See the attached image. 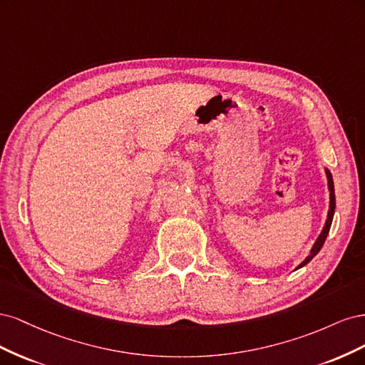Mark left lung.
<instances>
[{"label": "left lung", "instance_id": "obj_1", "mask_svg": "<svg viewBox=\"0 0 365 365\" xmlns=\"http://www.w3.org/2000/svg\"><path fill=\"white\" fill-rule=\"evenodd\" d=\"M324 172H326V178H327V189H329V212H327V219H326V222H324V227H323V230H322V233L318 235V237H317V240H315V244L312 245L311 251H309L307 257H306L300 264H298V267H297L295 269L304 267V264H307L309 262H311V260L317 256L318 251L322 250V247H323V244H324V240H326L327 235H329L330 225H332L334 215H335V187H334L332 173H330L329 169H324Z\"/></svg>", "mask_w": 365, "mask_h": 365}]
</instances>
